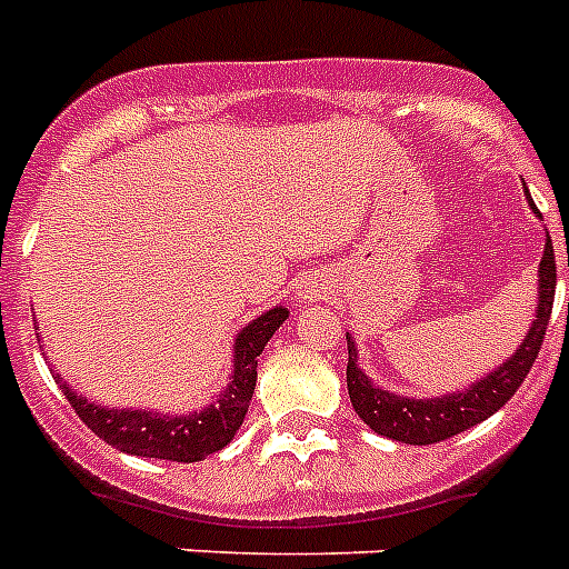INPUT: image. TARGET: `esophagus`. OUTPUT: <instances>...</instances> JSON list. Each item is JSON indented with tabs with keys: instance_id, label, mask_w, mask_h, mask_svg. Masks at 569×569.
Here are the masks:
<instances>
[{
	"instance_id": "34e87169",
	"label": "esophagus",
	"mask_w": 569,
	"mask_h": 569,
	"mask_svg": "<svg viewBox=\"0 0 569 569\" xmlns=\"http://www.w3.org/2000/svg\"><path fill=\"white\" fill-rule=\"evenodd\" d=\"M316 295H318V289H307V286H303V289H298V298L303 300V303L316 298Z\"/></svg>"
}]
</instances>
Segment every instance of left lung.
I'll return each mask as SVG.
<instances>
[{"mask_svg": "<svg viewBox=\"0 0 569 569\" xmlns=\"http://www.w3.org/2000/svg\"><path fill=\"white\" fill-rule=\"evenodd\" d=\"M538 277L535 321L529 332H526V339L520 341V348L515 350V357H509L500 368H493L488 377L473 382L470 389L452 391V395L415 400V397L391 395V391L373 386L357 365V345L348 336V395L359 418L377 436L418 447L447 441V438L459 436L465 429L482 423L485 418H491L523 386L526 373L532 371L540 345H543V336H547L552 298H556V253H552V239L549 237L547 244H543Z\"/></svg>", "mask_w": 569, "mask_h": 569, "instance_id": "1", "label": "left lung"}]
</instances>
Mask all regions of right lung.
<instances>
[{
  "mask_svg": "<svg viewBox=\"0 0 569 569\" xmlns=\"http://www.w3.org/2000/svg\"><path fill=\"white\" fill-rule=\"evenodd\" d=\"M286 318H289V309L274 307L237 332L230 382L207 409H198V412L160 415L151 409H104L69 389L58 373H54V382L63 386V395L78 418L110 447L131 452V456H146V459L201 461L219 452L221 447H228L237 429L242 427L248 406H251L253 386H257V357Z\"/></svg>",
  "mask_w": 569,
  "mask_h": 569,
  "instance_id": "right-lung-1",
  "label": "right lung"
}]
</instances>
